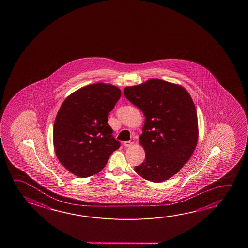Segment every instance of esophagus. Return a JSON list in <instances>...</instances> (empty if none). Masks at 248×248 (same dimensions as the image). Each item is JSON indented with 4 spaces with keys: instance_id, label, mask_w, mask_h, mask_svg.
I'll list each match as a JSON object with an SVG mask.
<instances>
[{
    "instance_id": "1",
    "label": "esophagus",
    "mask_w": 248,
    "mask_h": 248,
    "mask_svg": "<svg viewBox=\"0 0 248 248\" xmlns=\"http://www.w3.org/2000/svg\"><path fill=\"white\" fill-rule=\"evenodd\" d=\"M134 139H132V138H131L130 141H126V142H124V145L125 147H130L131 146L133 143H134Z\"/></svg>"
}]
</instances>
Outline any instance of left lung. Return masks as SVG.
<instances>
[{"instance_id":"obj_1","label":"left lung","mask_w":248,"mask_h":248,"mask_svg":"<svg viewBox=\"0 0 248 248\" xmlns=\"http://www.w3.org/2000/svg\"><path fill=\"white\" fill-rule=\"evenodd\" d=\"M124 93L145 117L140 136L145 160L135 171L153 183L166 181L187 163L197 144L195 104L183 86L161 79L127 86Z\"/></svg>"}]
</instances>
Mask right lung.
<instances>
[{
  "label": "right lung",
  "instance_id": "add662e5",
  "mask_svg": "<svg viewBox=\"0 0 248 248\" xmlns=\"http://www.w3.org/2000/svg\"><path fill=\"white\" fill-rule=\"evenodd\" d=\"M120 97L117 86L98 83L74 92L61 105L53 125V145L59 161L73 175L85 178L100 172L120 147L108 124Z\"/></svg>",
  "mask_w": 248,
  "mask_h": 248
}]
</instances>
